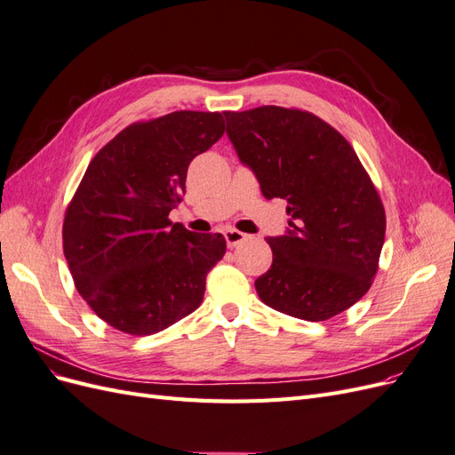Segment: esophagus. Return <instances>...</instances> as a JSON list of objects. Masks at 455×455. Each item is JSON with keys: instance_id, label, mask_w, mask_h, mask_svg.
<instances>
[{"instance_id": "1", "label": "esophagus", "mask_w": 455, "mask_h": 455, "mask_svg": "<svg viewBox=\"0 0 455 455\" xmlns=\"http://www.w3.org/2000/svg\"><path fill=\"white\" fill-rule=\"evenodd\" d=\"M224 237H226V243H228L229 249H233V246L241 244V243L246 239V235H244L243 231H239V229H233V228H229V229H226V231H224Z\"/></svg>"}]
</instances>
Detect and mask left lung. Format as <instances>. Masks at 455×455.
Wrapping results in <instances>:
<instances>
[{"label":"left lung","instance_id":"obj_1","mask_svg":"<svg viewBox=\"0 0 455 455\" xmlns=\"http://www.w3.org/2000/svg\"><path fill=\"white\" fill-rule=\"evenodd\" d=\"M228 136L266 199H286L273 264L256 279L266 306L311 323L332 319L374 283L385 209L351 144L306 109L259 106L224 112Z\"/></svg>","mask_w":455,"mask_h":455}]
</instances>
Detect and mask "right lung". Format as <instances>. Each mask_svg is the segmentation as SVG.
<instances>
[{
	"mask_svg": "<svg viewBox=\"0 0 455 455\" xmlns=\"http://www.w3.org/2000/svg\"><path fill=\"white\" fill-rule=\"evenodd\" d=\"M224 131L218 112L136 121L81 178L64 214V256L81 298L119 332L156 334L201 306L226 239L188 231L169 212L182 201L191 159Z\"/></svg>",
	"mask_w": 455,
	"mask_h": 455,
	"instance_id": "right-lung-1",
	"label": "right lung"
}]
</instances>
